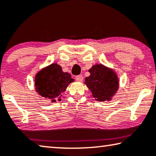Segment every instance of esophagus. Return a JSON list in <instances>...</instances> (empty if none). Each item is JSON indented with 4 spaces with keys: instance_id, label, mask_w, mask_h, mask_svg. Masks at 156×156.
<instances>
[{
    "instance_id": "1",
    "label": "esophagus",
    "mask_w": 156,
    "mask_h": 156,
    "mask_svg": "<svg viewBox=\"0 0 156 156\" xmlns=\"http://www.w3.org/2000/svg\"><path fill=\"white\" fill-rule=\"evenodd\" d=\"M83 80L82 75H78L76 76V80L78 81V82H82Z\"/></svg>"
}]
</instances>
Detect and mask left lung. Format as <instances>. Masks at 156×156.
Masks as SVG:
<instances>
[{
    "label": "left lung",
    "mask_w": 156,
    "mask_h": 156,
    "mask_svg": "<svg viewBox=\"0 0 156 156\" xmlns=\"http://www.w3.org/2000/svg\"><path fill=\"white\" fill-rule=\"evenodd\" d=\"M90 76L84 83L98 101H110L119 89L118 76L113 69L102 64H96L89 69Z\"/></svg>",
    "instance_id": "8db88e82"
}]
</instances>
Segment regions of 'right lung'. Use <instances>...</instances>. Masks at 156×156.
<instances>
[{"label": "right lung", "instance_id": "add662e5", "mask_svg": "<svg viewBox=\"0 0 156 156\" xmlns=\"http://www.w3.org/2000/svg\"><path fill=\"white\" fill-rule=\"evenodd\" d=\"M74 81L70 74L64 73L57 63H52L42 68L35 76L34 85L37 93L51 103L61 101L62 93Z\"/></svg>", "mask_w": 156, "mask_h": 156}]
</instances>
